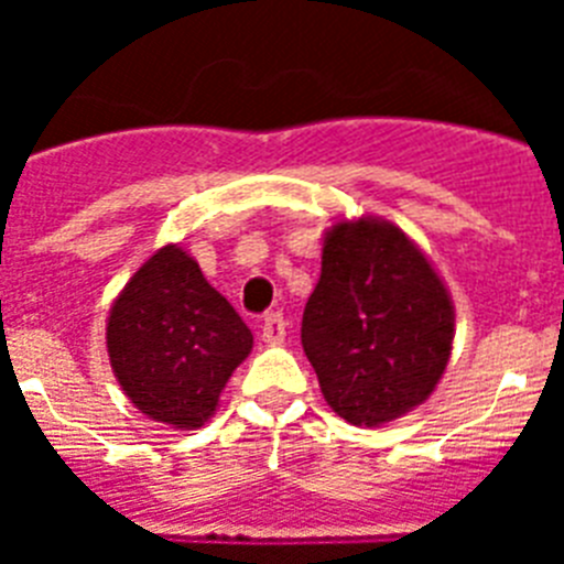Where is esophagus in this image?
<instances>
[{"label": "esophagus", "instance_id": "esophagus-1", "mask_svg": "<svg viewBox=\"0 0 564 564\" xmlns=\"http://www.w3.org/2000/svg\"><path fill=\"white\" fill-rule=\"evenodd\" d=\"M262 341L265 344H282L285 341V316L282 313H268L262 322Z\"/></svg>", "mask_w": 564, "mask_h": 564}]
</instances>
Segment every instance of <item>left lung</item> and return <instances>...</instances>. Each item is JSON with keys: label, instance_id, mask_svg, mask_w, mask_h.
I'll return each instance as SVG.
<instances>
[{"label": "left lung", "instance_id": "obj_1", "mask_svg": "<svg viewBox=\"0 0 564 564\" xmlns=\"http://www.w3.org/2000/svg\"><path fill=\"white\" fill-rule=\"evenodd\" d=\"M455 305L430 257L395 223L338 220L302 316V347L330 410L383 426L421 406L446 372Z\"/></svg>", "mask_w": 564, "mask_h": 564}]
</instances>
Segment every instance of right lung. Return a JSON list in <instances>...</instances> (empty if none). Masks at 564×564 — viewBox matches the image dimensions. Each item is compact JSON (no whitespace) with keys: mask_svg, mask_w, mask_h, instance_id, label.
<instances>
[{"mask_svg":"<svg viewBox=\"0 0 564 564\" xmlns=\"http://www.w3.org/2000/svg\"><path fill=\"white\" fill-rule=\"evenodd\" d=\"M253 336L186 248H158L109 307L107 352L129 401L172 430H200Z\"/></svg>","mask_w":564,"mask_h":564,"instance_id":"add662e5","label":"right lung"}]
</instances>
